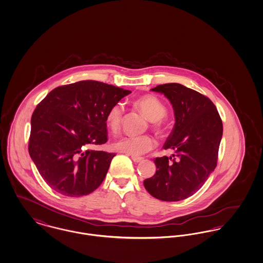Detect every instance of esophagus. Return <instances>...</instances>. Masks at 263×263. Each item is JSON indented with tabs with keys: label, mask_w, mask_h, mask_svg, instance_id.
<instances>
[{
	"label": "esophagus",
	"mask_w": 263,
	"mask_h": 263,
	"mask_svg": "<svg viewBox=\"0 0 263 263\" xmlns=\"http://www.w3.org/2000/svg\"><path fill=\"white\" fill-rule=\"evenodd\" d=\"M132 159H133V161H134V162H137V163L143 160V158H142V157H139V156H134V155H132Z\"/></svg>",
	"instance_id": "34e87169"
}]
</instances>
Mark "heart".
Here are the masks:
<instances>
[{"instance_id":"b5f03b06","label":"heart","mask_w":263,"mask_h":263,"mask_svg":"<svg viewBox=\"0 0 263 263\" xmlns=\"http://www.w3.org/2000/svg\"><path fill=\"white\" fill-rule=\"evenodd\" d=\"M136 105L152 122L161 121L167 114L165 105L159 98L153 95H145L138 98L136 101ZM124 111V105L122 103H117L112 105L107 112L106 123L108 127L112 132H117L121 127ZM154 146L155 140L149 136L125 135L117 138L112 143L114 149L134 156L144 154L152 151Z\"/></svg>"}]
</instances>
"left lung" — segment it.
<instances>
[{
	"mask_svg": "<svg viewBox=\"0 0 263 263\" xmlns=\"http://www.w3.org/2000/svg\"><path fill=\"white\" fill-rule=\"evenodd\" d=\"M152 91L171 103L175 125L164 149L174 157L155 158V174L143 181L152 197L177 202L196 193L215 170L222 137V123L209 98L178 83L158 85Z\"/></svg>",
	"mask_w": 263,
	"mask_h": 263,
	"instance_id": "1",
	"label": "left lung"
}]
</instances>
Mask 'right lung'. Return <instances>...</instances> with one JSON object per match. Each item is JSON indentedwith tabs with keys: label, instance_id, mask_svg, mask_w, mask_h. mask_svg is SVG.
Instances as JSON below:
<instances>
[{
	"label": "right lung",
	"instance_id": "1",
	"mask_svg": "<svg viewBox=\"0 0 263 263\" xmlns=\"http://www.w3.org/2000/svg\"><path fill=\"white\" fill-rule=\"evenodd\" d=\"M130 93L86 80L57 87L37 105L28 152L51 189L81 197L102 184L116 154L88 147L107 142V112Z\"/></svg>",
	"mask_w": 263,
	"mask_h": 263
}]
</instances>
